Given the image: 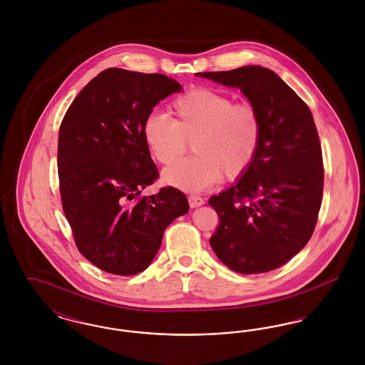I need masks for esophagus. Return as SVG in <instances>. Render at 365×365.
I'll use <instances>...</instances> for the list:
<instances>
[{
	"label": "esophagus",
	"instance_id": "obj_1",
	"mask_svg": "<svg viewBox=\"0 0 365 365\" xmlns=\"http://www.w3.org/2000/svg\"><path fill=\"white\" fill-rule=\"evenodd\" d=\"M204 204H205L204 198H201L198 195H189V205H190L191 208H198V207H201Z\"/></svg>",
	"mask_w": 365,
	"mask_h": 365
}]
</instances>
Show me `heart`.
<instances>
[{
  "label": "heart",
  "instance_id": "heart-1",
  "mask_svg": "<svg viewBox=\"0 0 365 365\" xmlns=\"http://www.w3.org/2000/svg\"><path fill=\"white\" fill-rule=\"evenodd\" d=\"M171 120L150 113L142 134L152 156L170 165L182 156L191 140L194 156L175 163L163 173L164 183L186 191H201L225 176L241 178L260 149L262 120L257 106L235 103L220 90L195 87L170 105Z\"/></svg>",
  "mask_w": 365,
  "mask_h": 365
}]
</instances>
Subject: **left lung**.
<instances>
[{
	"label": "left lung",
	"mask_w": 365,
	"mask_h": 365,
	"mask_svg": "<svg viewBox=\"0 0 365 365\" xmlns=\"http://www.w3.org/2000/svg\"><path fill=\"white\" fill-rule=\"evenodd\" d=\"M197 76L241 88L262 120L260 149L250 168L231 187L209 198L219 215L209 243L235 272L272 271L311 240L322 205L324 168L312 112L264 67Z\"/></svg>",
	"instance_id": "obj_1"
}]
</instances>
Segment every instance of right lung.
Segmentation results:
<instances>
[{
	"label": "right lung",
	"instance_id": "1",
	"mask_svg": "<svg viewBox=\"0 0 365 365\" xmlns=\"http://www.w3.org/2000/svg\"><path fill=\"white\" fill-rule=\"evenodd\" d=\"M182 86L163 73L108 68L70 105L58 133L57 167L64 215L78 250L113 275L146 269L164 230L189 212L186 195L163 187L142 124Z\"/></svg>",
	"mask_w": 365,
	"mask_h": 365
}]
</instances>
